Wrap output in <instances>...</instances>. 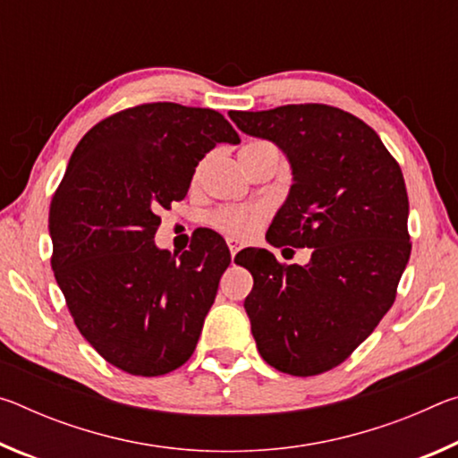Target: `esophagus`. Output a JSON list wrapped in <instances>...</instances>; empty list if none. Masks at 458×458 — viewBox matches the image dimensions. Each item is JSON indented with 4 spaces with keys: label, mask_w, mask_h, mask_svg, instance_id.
Returning <instances> with one entry per match:
<instances>
[{
    "label": "esophagus",
    "mask_w": 458,
    "mask_h": 458,
    "mask_svg": "<svg viewBox=\"0 0 458 458\" xmlns=\"http://www.w3.org/2000/svg\"><path fill=\"white\" fill-rule=\"evenodd\" d=\"M242 242H240V240H236V238H228V248H230V254H232V260H234V257H236V252H240L242 250Z\"/></svg>",
    "instance_id": "1"
}]
</instances>
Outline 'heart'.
Segmentation results:
<instances>
[{
  "instance_id": "heart-1",
  "label": "heart",
  "mask_w": 458,
  "mask_h": 458,
  "mask_svg": "<svg viewBox=\"0 0 458 458\" xmlns=\"http://www.w3.org/2000/svg\"><path fill=\"white\" fill-rule=\"evenodd\" d=\"M252 145H267V143H252ZM267 218L265 206H226L218 208L210 216V224L228 234L232 238H246L250 236L259 224Z\"/></svg>"
}]
</instances>
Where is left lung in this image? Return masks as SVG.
<instances>
[{
  "label": "left lung",
  "mask_w": 458,
  "mask_h": 458,
  "mask_svg": "<svg viewBox=\"0 0 458 458\" xmlns=\"http://www.w3.org/2000/svg\"><path fill=\"white\" fill-rule=\"evenodd\" d=\"M228 114L291 165L293 185L267 240L313 248L305 267L281 265L265 248L236 254L254 278L244 301L252 337L278 371L323 374L350 358L396 299L412 248L404 175L376 131L341 108Z\"/></svg>",
  "instance_id": "obj_1"
}]
</instances>
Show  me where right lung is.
Wrapping results in <instances>:
<instances>
[{"mask_svg":"<svg viewBox=\"0 0 458 458\" xmlns=\"http://www.w3.org/2000/svg\"><path fill=\"white\" fill-rule=\"evenodd\" d=\"M218 143L240 137L214 108H127L81 139L52 198V268L68 311L82 337L127 374L164 376L191 358L230 265L212 230L182 254L153 242L159 212L185 198Z\"/></svg>","mask_w":458,"mask_h":458,"instance_id":"obj_1","label":"right lung"}]
</instances>
